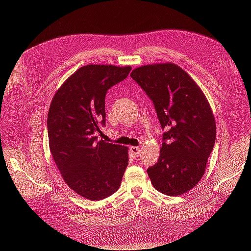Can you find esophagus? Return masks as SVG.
Wrapping results in <instances>:
<instances>
[{"label": "esophagus", "mask_w": 251, "mask_h": 251, "mask_svg": "<svg viewBox=\"0 0 251 251\" xmlns=\"http://www.w3.org/2000/svg\"><path fill=\"white\" fill-rule=\"evenodd\" d=\"M130 151H131L132 155H133L135 158L138 157L139 154H140V148H139V147H131V148H130Z\"/></svg>", "instance_id": "obj_1"}]
</instances>
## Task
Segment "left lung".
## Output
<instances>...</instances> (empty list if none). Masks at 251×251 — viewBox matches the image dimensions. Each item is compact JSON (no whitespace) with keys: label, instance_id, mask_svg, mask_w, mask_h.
Masks as SVG:
<instances>
[{"label":"left lung","instance_id":"1","mask_svg":"<svg viewBox=\"0 0 251 251\" xmlns=\"http://www.w3.org/2000/svg\"><path fill=\"white\" fill-rule=\"evenodd\" d=\"M131 77L151 98L163 133L158 162L148 169L151 184L179 196L198 184L216 141L210 105L195 80L173 63L136 68Z\"/></svg>","mask_w":251,"mask_h":251}]
</instances>
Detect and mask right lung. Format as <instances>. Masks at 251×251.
<instances>
[{
    "instance_id": "add662e5",
    "label": "right lung",
    "mask_w": 251,
    "mask_h": 251,
    "mask_svg": "<svg viewBox=\"0 0 251 251\" xmlns=\"http://www.w3.org/2000/svg\"><path fill=\"white\" fill-rule=\"evenodd\" d=\"M132 68L87 65L53 96L48 112L49 147L63 179L83 198L98 201L115 193L128 163L127 148L98 140L105 125L104 98Z\"/></svg>"
}]
</instances>
